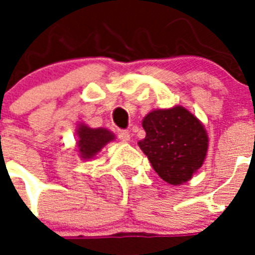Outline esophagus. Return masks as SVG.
<instances>
[{
	"label": "esophagus",
	"mask_w": 255,
	"mask_h": 255,
	"mask_svg": "<svg viewBox=\"0 0 255 255\" xmlns=\"http://www.w3.org/2000/svg\"><path fill=\"white\" fill-rule=\"evenodd\" d=\"M118 137H119L122 141H124V143H127V141L131 140V135H129L127 131H123V129H119V131H118Z\"/></svg>",
	"instance_id": "obj_1"
}]
</instances>
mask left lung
Here are the masks:
<instances>
[{"label": "left lung", "mask_w": 255, "mask_h": 255, "mask_svg": "<svg viewBox=\"0 0 255 255\" xmlns=\"http://www.w3.org/2000/svg\"><path fill=\"white\" fill-rule=\"evenodd\" d=\"M140 149L156 173L170 185L189 181L205 161L209 137L204 124L182 106L153 110L143 119Z\"/></svg>", "instance_id": "left-lung-1"}]
</instances>
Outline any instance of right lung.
Segmentation results:
<instances>
[{
	"label": "right lung",
	"instance_id": "add662e5",
	"mask_svg": "<svg viewBox=\"0 0 255 255\" xmlns=\"http://www.w3.org/2000/svg\"><path fill=\"white\" fill-rule=\"evenodd\" d=\"M77 152L82 160L94 159L108 143L115 140V135L107 128H91L79 123L77 127Z\"/></svg>",
	"mask_w": 255,
	"mask_h": 255
}]
</instances>
